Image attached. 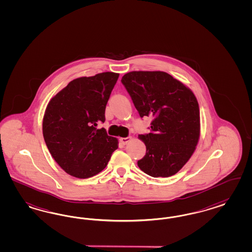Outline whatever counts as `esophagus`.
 Wrapping results in <instances>:
<instances>
[{
	"mask_svg": "<svg viewBox=\"0 0 252 252\" xmlns=\"http://www.w3.org/2000/svg\"><path fill=\"white\" fill-rule=\"evenodd\" d=\"M130 140V137H122V138H120V142L122 145H126Z\"/></svg>",
	"mask_w": 252,
	"mask_h": 252,
	"instance_id": "34e87169",
	"label": "esophagus"
}]
</instances>
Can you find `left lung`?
<instances>
[{
  "instance_id": "8db88e82",
  "label": "left lung",
  "mask_w": 252,
  "mask_h": 252,
  "mask_svg": "<svg viewBox=\"0 0 252 252\" xmlns=\"http://www.w3.org/2000/svg\"><path fill=\"white\" fill-rule=\"evenodd\" d=\"M122 83L141 118L151 117L150 132L139 134L146 155L138 167L153 177L177 174L195 150L200 112L194 94L164 72H130Z\"/></svg>"
}]
</instances>
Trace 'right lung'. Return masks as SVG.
<instances>
[{"instance_id":"add662e5","label":"right lung","mask_w":252,"mask_h":252,"mask_svg":"<svg viewBox=\"0 0 252 252\" xmlns=\"http://www.w3.org/2000/svg\"><path fill=\"white\" fill-rule=\"evenodd\" d=\"M119 74L106 72L71 81L48 103L43 120L47 149L67 174L88 178L107 165L118 139L98 124Z\"/></svg>"}]
</instances>
